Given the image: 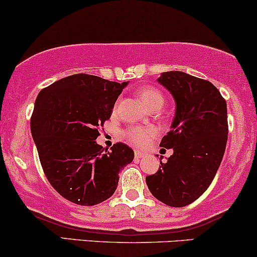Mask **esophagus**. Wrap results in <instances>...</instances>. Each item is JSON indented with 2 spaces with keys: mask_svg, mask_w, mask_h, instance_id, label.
<instances>
[{
  "mask_svg": "<svg viewBox=\"0 0 257 257\" xmlns=\"http://www.w3.org/2000/svg\"><path fill=\"white\" fill-rule=\"evenodd\" d=\"M145 153H143V151H139V150H136V153H135V156H136V158H143V157H145Z\"/></svg>",
  "mask_w": 257,
  "mask_h": 257,
  "instance_id": "obj_1",
  "label": "esophagus"
}]
</instances>
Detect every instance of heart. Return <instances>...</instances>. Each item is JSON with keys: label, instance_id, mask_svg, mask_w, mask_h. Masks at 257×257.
Listing matches in <instances>:
<instances>
[{"label": "heart", "instance_id": "heart-1", "mask_svg": "<svg viewBox=\"0 0 257 257\" xmlns=\"http://www.w3.org/2000/svg\"><path fill=\"white\" fill-rule=\"evenodd\" d=\"M138 95L149 109L153 108V107H160L161 108L164 102L163 94L155 87L142 88L138 90ZM155 136H156V131L153 127H132L126 132V137L128 141L138 145V147H143V145L150 143V141Z\"/></svg>", "mask_w": 257, "mask_h": 257}]
</instances>
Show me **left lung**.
<instances>
[{
	"label": "left lung",
	"instance_id": "obj_1",
	"mask_svg": "<svg viewBox=\"0 0 257 257\" xmlns=\"http://www.w3.org/2000/svg\"><path fill=\"white\" fill-rule=\"evenodd\" d=\"M158 82L176 102L172 130L160 144L174 154L145 180L155 198L183 207L208 188L223 160L229 134L226 101L211 82L186 72H163Z\"/></svg>",
	"mask_w": 257,
	"mask_h": 257
}]
</instances>
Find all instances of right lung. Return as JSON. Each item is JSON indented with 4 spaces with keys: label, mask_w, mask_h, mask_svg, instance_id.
Returning a JSON list of instances; mask_svg holds the SVG:
<instances>
[{
    "label": "right lung",
    "mask_w": 257,
    "mask_h": 257,
    "mask_svg": "<svg viewBox=\"0 0 257 257\" xmlns=\"http://www.w3.org/2000/svg\"><path fill=\"white\" fill-rule=\"evenodd\" d=\"M127 82L76 74L56 81L38 94L31 132L46 179L66 200L82 206L113 195L119 173L134 161L126 144L110 150L96 143Z\"/></svg>",
    "instance_id": "add662e5"
}]
</instances>
